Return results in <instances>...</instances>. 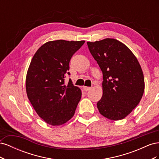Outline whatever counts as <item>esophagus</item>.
<instances>
[{
    "label": "esophagus",
    "mask_w": 159,
    "mask_h": 159,
    "mask_svg": "<svg viewBox=\"0 0 159 159\" xmlns=\"http://www.w3.org/2000/svg\"><path fill=\"white\" fill-rule=\"evenodd\" d=\"M83 89H84V90L85 91H89L91 89V87H86V86H84Z\"/></svg>",
    "instance_id": "obj_1"
}]
</instances>
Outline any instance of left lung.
I'll return each mask as SVG.
<instances>
[{
	"label": "left lung",
	"mask_w": 159,
	"mask_h": 159,
	"mask_svg": "<svg viewBox=\"0 0 159 159\" xmlns=\"http://www.w3.org/2000/svg\"><path fill=\"white\" fill-rule=\"evenodd\" d=\"M89 52L103 73L99 113L113 121L126 117L140 102L145 79L137 57L129 48L113 38L88 42Z\"/></svg>",
	"instance_id": "1"
}]
</instances>
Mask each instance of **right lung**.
Returning a JSON list of instances; mask_svg holds the SVG:
<instances>
[{"instance_id":"right-lung-1","label":"right lung","mask_w":159,"mask_h":159,"mask_svg":"<svg viewBox=\"0 0 159 159\" xmlns=\"http://www.w3.org/2000/svg\"><path fill=\"white\" fill-rule=\"evenodd\" d=\"M85 41H49L34 55L26 78L28 98L44 121L61 125L74 116L81 98V89L71 81L65 84L70 61Z\"/></svg>"}]
</instances>
